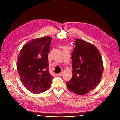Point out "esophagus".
I'll use <instances>...</instances> for the list:
<instances>
[{"instance_id":"34e87169","label":"esophagus","mask_w":120,"mask_h":120,"mask_svg":"<svg viewBox=\"0 0 120 120\" xmlns=\"http://www.w3.org/2000/svg\"><path fill=\"white\" fill-rule=\"evenodd\" d=\"M63 71H62V72H61L60 73H59V74H57V75H58V76H62V75H63Z\"/></svg>"}]
</instances>
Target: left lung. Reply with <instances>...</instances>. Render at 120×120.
Instances as JSON below:
<instances>
[{"mask_svg":"<svg viewBox=\"0 0 120 120\" xmlns=\"http://www.w3.org/2000/svg\"><path fill=\"white\" fill-rule=\"evenodd\" d=\"M72 53V77L66 83L68 88L77 95H85L96 87L102 77L103 64L96 46L77 39Z\"/></svg>","mask_w":120,"mask_h":120,"instance_id":"1","label":"left lung"}]
</instances>
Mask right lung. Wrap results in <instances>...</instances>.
<instances>
[{
	"label": "right lung",
	"instance_id": "add662e5",
	"mask_svg": "<svg viewBox=\"0 0 120 120\" xmlns=\"http://www.w3.org/2000/svg\"><path fill=\"white\" fill-rule=\"evenodd\" d=\"M51 40L49 36L31 40L19 53L17 68L20 80L34 94L45 92L51 84L53 77L49 71L48 61Z\"/></svg>",
	"mask_w": 120,
	"mask_h": 120
}]
</instances>
